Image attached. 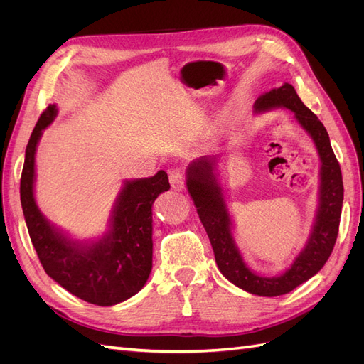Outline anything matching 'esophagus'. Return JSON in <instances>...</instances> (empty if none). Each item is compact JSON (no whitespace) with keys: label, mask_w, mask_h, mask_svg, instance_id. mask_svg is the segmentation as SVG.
<instances>
[{"label":"esophagus","mask_w":364,"mask_h":364,"mask_svg":"<svg viewBox=\"0 0 364 364\" xmlns=\"http://www.w3.org/2000/svg\"><path fill=\"white\" fill-rule=\"evenodd\" d=\"M168 178H170V183H171V188L176 191H182L185 190V174L181 170H171L168 173Z\"/></svg>","instance_id":"obj_1"}]
</instances>
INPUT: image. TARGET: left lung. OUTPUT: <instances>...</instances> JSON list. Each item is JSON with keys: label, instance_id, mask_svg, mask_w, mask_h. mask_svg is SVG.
Instances as JSON below:
<instances>
[{"label": "left lung", "instance_id": "8db88e82", "mask_svg": "<svg viewBox=\"0 0 364 364\" xmlns=\"http://www.w3.org/2000/svg\"><path fill=\"white\" fill-rule=\"evenodd\" d=\"M274 107L290 109L297 123L314 141L321 158V190L313 230L305 247L281 277H259L246 266L241 257L232 237V220L225 202L223 188L217 179L218 156H202L191 162L186 170V188L193 197L197 214L211 241L220 272L245 291L267 297L290 293L325 266L336 245L343 205L341 170L321 119L302 103L290 83H284L281 87L262 94L253 105L257 114Z\"/></svg>", "mask_w": 364, "mask_h": 364}]
</instances>
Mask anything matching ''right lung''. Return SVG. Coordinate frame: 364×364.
<instances>
[{"instance_id":"1","label":"right lung","mask_w":364,"mask_h":364,"mask_svg":"<svg viewBox=\"0 0 364 364\" xmlns=\"http://www.w3.org/2000/svg\"><path fill=\"white\" fill-rule=\"evenodd\" d=\"M58 107L50 105L39 117L26 149L21 174V205L30 240L43 270L80 299L111 306L136 294L151 272V205L170 190L164 170L146 179L126 181L115 202L111 229L92 243H79L50 225L33 194L35 155L42 130L51 124Z\"/></svg>"}]
</instances>
